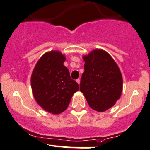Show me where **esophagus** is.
Returning <instances> with one entry per match:
<instances>
[{
    "instance_id": "obj_1",
    "label": "esophagus",
    "mask_w": 150,
    "mask_h": 150,
    "mask_svg": "<svg viewBox=\"0 0 150 150\" xmlns=\"http://www.w3.org/2000/svg\"><path fill=\"white\" fill-rule=\"evenodd\" d=\"M76 82L78 83L79 84H80V79H76Z\"/></svg>"
}]
</instances>
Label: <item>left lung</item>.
<instances>
[{
    "label": "left lung",
    "instance_id": "obj_1",
    "mask_svg": "<svg viewBox=\"0 0 150 150\" xmlns=\"http://www.w3.org/2000/svg\"><path fill=\"white\" fill-rule=\"evenodd\" d=\"M84 71L80 82L90 108L99 112L110 109L122 92V76L112 56L105 50L96 49L83 56Z\"/></svg>",
    "mask_w": 150,
    "mask_h": 150
}]
</instances>
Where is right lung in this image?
Here are the masks:
<instances>
[{
    "label": "right lung",
    "instance_id": "1",
    "mask_svg": "<svg viewBox=\"0 0 150 150\" xmlns=\"http://www.w3.org/2000/svg\"><path fill=\"white\" fill-rule=\"evenodd\" d=\"M66 57L57 50L46 52L37 62L31 75V88L35 101L44 110L59 115L69 106L79 86L63 65Z\"/></svg>",
    "mask_w": 150,
    "mask_h": 150
}]
</instances>
